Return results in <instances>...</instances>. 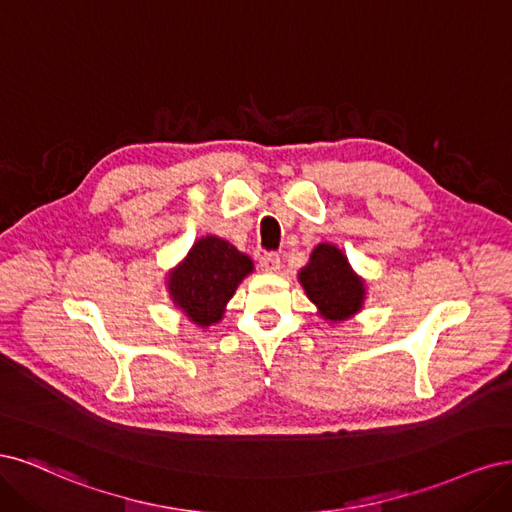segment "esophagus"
I'll return each instance as SVG.
<instances>
[{
    "label": "esophagus",
    "instance_id": "obj_1",
    "mask_svg": "<svg viewBox=\"0 0 512 512\" xmlns=\"http://www.w3.org/2000/svg\"><path fill=\"white\" fill-rule=\"evenodd\" d=\"M259 268L263 272H276L280 268V255L278 253H263L259 257Z\"/></svg>",
    "mask_w": 512,
    "mask_h": 512
}]
</instances>
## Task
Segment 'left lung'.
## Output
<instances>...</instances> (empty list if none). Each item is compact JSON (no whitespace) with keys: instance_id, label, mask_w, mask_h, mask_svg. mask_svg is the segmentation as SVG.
<instances>
[{"instance_id":"1","label":"left lung","mask_w":512,"mask_h":512,"mask_svg":"<svg viewBox=\"0 0 512 512\" xmlns=\"http://www.w3.org/2000/svg\"><path fill=\"white\" fill-rule=\"evenodd\" d=\"M300 283L327 321H346L361 310L366 298V283L361 280L349 259L334 244H319L310 255L308 266L300 270Z\"/></svg>"}]
</instances>
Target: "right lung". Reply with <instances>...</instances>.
<instances>
[{"label":"right lung","instance_id":"1","mask_svg":"<svg viewBox=\"0 0 512 512\" xmlns=\"http://www.w3.org/2000/svg\"><path fill=\"white\" fill-rule=\"evenodd\" d=\"M253 272V261L234 244L217 236L200 238L185 261L168 276V289L176 308L200 327L223 319L225 304L236 287Z\"/></svg>","mask_w":512,"mask_h":512}]
</instances>
